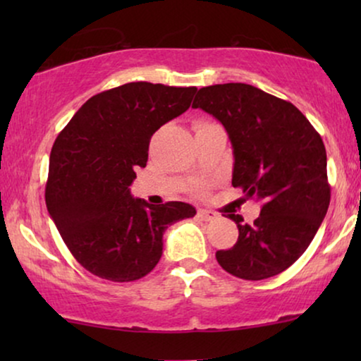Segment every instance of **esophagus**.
<instances>
[{"mask_svg":"<svg viewBox=\"0 0 361 361\" xmlns=\"http://www.w3.org/2000/svg\"><path fill=\"white\" fill-rule=\"evenodd\" d=\"M197 216H199V219L204 220V221H212V220L216 219V215L214 214V212L204 210V209H200L199 212H197Z\"/></svg>","mask_w":361,"mask_h":361,"instance_id":"esophagus-1","label":"esophagus"}]
</instances>
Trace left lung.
<instances>
[{"instance_id": "1", "label": "left lung", "mask_w": 361, "mask_h": 361, "mask_svg": "<svg viewBox=\"0 0 361 361\" xmlns=\"http://www.w3.org/2000/svg\"><path fill=\"white\" fill-rule=\"evenodd\" d=\"M192 106L224 125L235 159L231 185L261 204L251 225L228 214L238 226V241L216 251V261L246 281L283 273L307 250L327 214L322 137L293 103L246 83L200 88Z\"/></svg>"}]
</instances>
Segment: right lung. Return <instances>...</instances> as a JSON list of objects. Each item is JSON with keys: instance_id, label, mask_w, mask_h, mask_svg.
Returning a JSON list of instances; mask_svg holds the SVG:
<instances>
[{"instance_id": "add662e5", "label": "right lung", "mask_w": 361, "mask_h": 361, "mask_svg": "<svg viewBox=\"0 0 361 361\" xmlns=\"http://www.w3.org/2000/svg\"><path fill=\"white\" fill-rule=\"evenodd\" d=\"M195 87L131 82L92 97L59 133L49 159L46 205L78 263L102 279L130 283L151 273L162 235L195 215L184 202L133 199L151 136L189 110Z\"/></svg>"}]
</instances>
